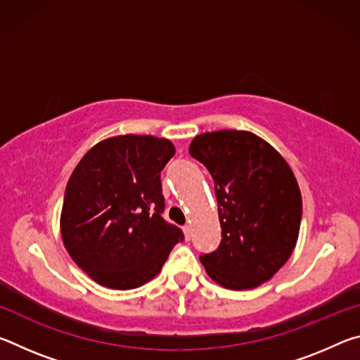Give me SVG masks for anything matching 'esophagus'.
I'll return each instance as SVG.
<instances>
[{
    "mask_svg": "<svg viewBox=\"0 0 360 360\" xmlns=\"http://www.w3.org/2000/svg\"><path fill=\"white\" fill-rule=\"evenodd\" d=\"M182 229H184V236H186V240L188 241V240H191V227H188V225H184Z\"/></svg>",
    "mask_w": 360,
    "mask_h": 360,
    "instance_id": "obj_1",
    "label": "esophagus"
}]
</instances>
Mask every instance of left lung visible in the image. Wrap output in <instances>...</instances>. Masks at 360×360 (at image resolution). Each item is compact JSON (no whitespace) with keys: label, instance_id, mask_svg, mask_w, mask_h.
I'll return each mask as SVG.
<instances>
[{"label":"left lung","instance_id":"left-lung-1","mask_svg":"<svg viewBox=\"0 0 360 360\" xmlns=\"http://www.w3.org/2000/svg\"><path fill=\"white\" fill-rule=\"evenodd\" d=\"M188 154L211 173L222 227L219 248L200 255L206 273L227 289L257 288L295 248L302 195L294 173L249 131L203 133L193 138Z\"/></svg>","mask_w":360,"mask_h":360}]
</instances>
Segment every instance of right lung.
Returning <instances> with one entry per match:
<instances>
[{
    "mask_svg": "<svg viewBox=\"0 0 360 360\" xmlns=\"http://www.w3.org/2000/svg\"><path fill=\"white\" fill-rule=\"evenodd\" d=\"M174 152L168 139L115 136L94 146L72 172L60 217L63 243L98 284L139 288L184 240L182 230L163 219L160 173Z\"/></svg>",
    "mask_w": 360,
    "mask_h": 360,
    "instance_id": "obj_1",
    "label": "right lung"
}]
</instances>
